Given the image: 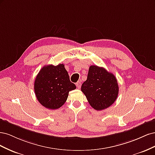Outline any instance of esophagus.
<instances>
[{
    "mask_svg": "<svg viewBox=\"0 0 155 155\" xmlns=\"http://www.w3.org/2000/svg\"><path fill=\"white\" fill-rule=\"evenodd\" d=\"M76 85L77 87L78 88H81V83L80 81H78L76 83Z\"/></svg>",
    "mask_w": 155,
    "mask_h": 155,
    "instance_id": "1",
    "label": "esophagus"
}]
</instances>
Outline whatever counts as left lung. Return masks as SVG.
<instances>
[{
    "label": "left lung",
    "instance_id": "8db88e82",
    "mask_svg": "<svg viewBox=\"0 0 155 155\" xmlns=\"http://www.w3.org/2000/svg\"><path fill=\"white\" fill-rule=\"evenodd\" d=\"M81 90L93 109L101 110L114 104L118 95L119 87L113 74L103 67L92 65Z\"/></svg>",
    "mask_w": 155,
    "mask_h": 155
}]
</instances>
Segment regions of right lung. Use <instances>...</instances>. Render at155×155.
Wrapping results in <instances>:
<instances>
[{
  "mask_svg": "<svg viewBox=\"0 0 155 155\" xmlns=\"http://www.w3.org/2000/svg\"><path fill=\"white\" fill-rule=\"evenodd\" d=\"M76 88L70 81L63 64L45 65L37 75L34 91L37 100L48 109H57L66 102L68 92Z\"/></svg>",
  "mask_w": 155,
  "mask_h": 155,
  "instance_id": "right-lung-1",
  "label": "right lung"
}]
</instances>
